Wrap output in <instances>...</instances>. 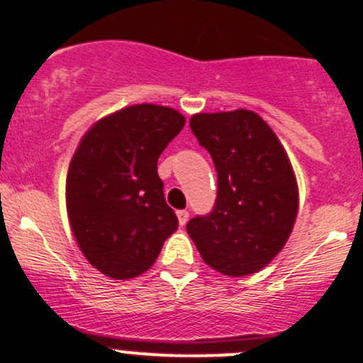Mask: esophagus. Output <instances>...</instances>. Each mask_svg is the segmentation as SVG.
<instances>
[{
	"mask_svg": "<svg viewBox=\"0 0 363 363\" xmlns=\"http://www.w3.org/2000/svg\"><path fill=\"white\" fill-rule=\"evenodd\" d=\"M177 219H179V225L184 226L189 219V212L188 211H177Z\"/></svg>",
	"mask_w": 363,
	"mask_h": 363,
	"instance_id": "1",
	"label": "esophagus"
}]
</instances>
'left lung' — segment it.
<instances>
[{"label": "left lung", "mask_w": 363, "mask_h": 363, "mask_svg": "<svg viewBox=\"0 0 363 363\" xmlns=\"http://www.w3.org/2000/svg\"><path fill=\"white\" fill-rule=\"evenodd\" d=\"M218 172V196L207 216L186 225L203 262L232 277L269 265L284 247L298 211L286 151L251 111L196 113L189 121Z\"/></svg>", "instance_id": "8db88e82"}]
</instances>
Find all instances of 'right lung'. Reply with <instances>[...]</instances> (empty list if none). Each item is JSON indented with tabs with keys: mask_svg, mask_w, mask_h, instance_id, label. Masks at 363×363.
<instances>
[{
	"mask_svg": "<svg viewBox=\"0 0 363 363\" xmlns=\"http://www.w3.org/2000/svg\"><path fill=\"white\" fill-rule=\"evenodd\" d=\"M170 107L131 105L82 137L67 177V211L87 262L112 279L140 276L177 230L158 158L184 128Z\"/></svg>",
	"mask_w": 363,
	"mask_h": 363,
	"instance_id": "1",
	"label": "right lung"
}]
</instances>
